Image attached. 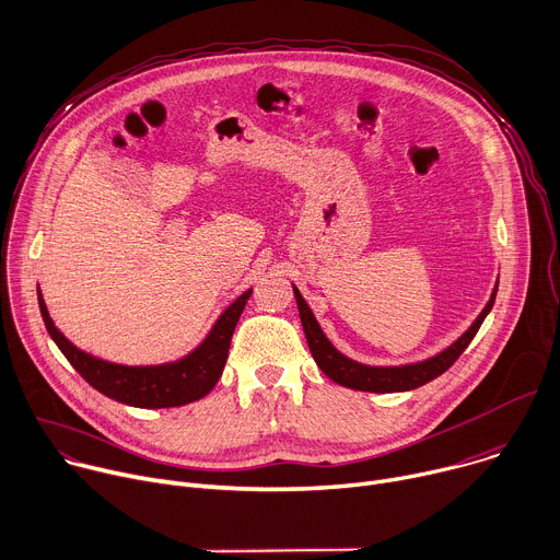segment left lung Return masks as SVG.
<instances>
[{
  "label": "left lung",
  "instance_id": "left-lung-1",
  "mask_svg": "<svg viewBox=\"0 0 560 560\" xmlns=\"http://www.w3.org/2000/svg\"><path fill=\"white\" fill-rule=\"evenodd\" d=\"M497 289H499V284H494V291H492L488 304L483 306L479 317L472 322V326L462 335L457 342H453L448 349H443L441 353H436V355H432L423 362L401 364V366H369V364H360V362L342 355L338 349H335L328 342V338L324 335V330L319 328L313 311L308 308V304L304 302L302 293L295 287H293V295H295V302H298V311H300L302 328H304V335H306L308 351H311L315 364L322 369V373L326 377H330L335 384L353 388V390L401 393V390H412V388H419V386L432 382L434 377H439L441 373L448 371L459 360V355L468 349V345L472 342L477 330L481 328L486 315L492 311Z\"/></svg>",
  "mask_w": 560,
  "mask_h": 560
}]
</instances>
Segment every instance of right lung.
<instances>
[{
    "label": "right lung",
    "instance_id": "obj_1",
    "mask_svg": "<svg viewBox=\"0 0 560 560\" xmlns=\"http://www.w3.org/2000/svg\"><path fill=\"white\" fill-rule=\"evenodd\" d=\"M37 298L50 338L92 388L135 408H172L202 399L215 386L222 369H225L232 335L247 300L252 298V289L220 313L207 338L189 355L159 366L115 364L77 349L55 326L42 291H37Z\"/></svg>",
    "mask_w": 560,
    "mask_h": 560
}]
</instances>
